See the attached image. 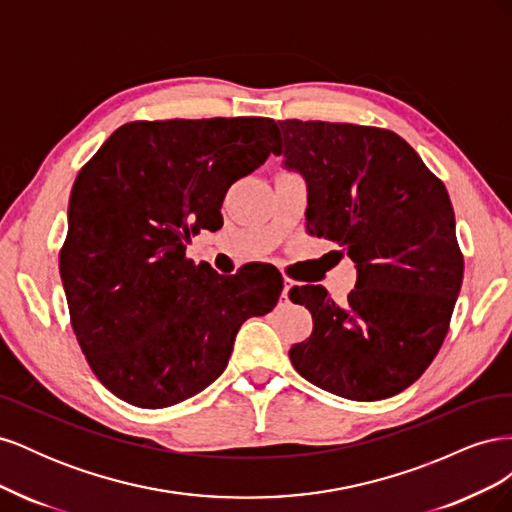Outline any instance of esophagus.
I'll list each match as a JSON object with an SVG mask.
<instances>
[{
  "label": "esophagus",
  "instance_id": "34e87169",
  "mask_svg": "<svg viewBox=\"0 0 512 512\" xmlns=\"http://www.w3.org/2000/svg\"><path fill=\"white\" fill-rule=\"evenodd\" d=\"M288 292H290V284H284L282 294H280V305H288V303H290V299H288Z\"/></svg>",
  "mask_w": 512,
  "mask_h": 512
}]
</instances>
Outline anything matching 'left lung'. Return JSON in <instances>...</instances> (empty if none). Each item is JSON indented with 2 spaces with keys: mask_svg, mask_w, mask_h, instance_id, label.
Listing matches in <instances>:
<instances>
[{
  "mask_svg": "<svg viewBox=\"0 0 512 512\" xmlns=\"http://www.w3.org/2000/svg\"><path fill=\"white\" fill-rule=\"evenodd\" d=\"M275 153L307 181V232L339 243L356 286L335 303L297 286L314 331L290 348L299 374L346 399L397 395L438 354L463 282L451 198L399 134L356 123L280 121Z\"/></svg>",
  "mask_w": 512,
  "mask_h": 512,
  "instance_id": "left-lung-1",
  "label": "left lung"
}]
</instances>
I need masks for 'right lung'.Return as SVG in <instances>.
I'll list each match as a JSON object with an SVG mask.
<instances>
[{"mask_svg": "<svg viewBox=\"0 0 512 512\" xmlns=\"http://www.w3.org/2000/svg\"><path fill=\"white\" fill-rule=\"evenodd\" d=\"M269 117L130 121L76 175L59 252L72 331L96 378L138 408H168L218 378L241 324L282 275H218L185 243L222 222L235 181L275 149Z\"/></svg>", "mask_w": 512, "mask_h": 512, "instance_id": "right-lung-1", "label": "right lung"}]
</instances>
